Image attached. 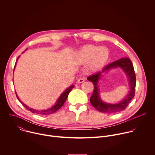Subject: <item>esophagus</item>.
Listing matches in <instances>:
<instances>
[{
    "mask_svg": "<svg viewBox=\"0 0 155 155\" xmlns=\"http://www.w3.org/2000/svg\"><path fill=\"white\" fill-rule=\"evenodd\" d=\"M84 81V80L83 79V78H78V80H77V83H83Z\"/></svg>",
    "mask_w": 155,
    "mask_h": 155,
    "instance_id": "34e87169",
    "label": "esophagus"
}]
</instances>
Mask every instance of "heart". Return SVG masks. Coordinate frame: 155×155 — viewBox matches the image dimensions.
<instances>
[{
    "label": "heart",
    "mask_w": 155,
    "mask_h": 155,
    "mask_svg": "<svg viewBox=\"0 0 155 155\" xmlns=\"http://www.w3.org/2000/svg\"><path fill=\"white\" fill-rule=\"evenodd\" d=\"M109 52L105 47H97L93 45L83 47L77 53L75 59L79 64H86L91 69H98L105 64Z\"/></svg>",
    "instance_id": "heart-1"
}]
</instances>
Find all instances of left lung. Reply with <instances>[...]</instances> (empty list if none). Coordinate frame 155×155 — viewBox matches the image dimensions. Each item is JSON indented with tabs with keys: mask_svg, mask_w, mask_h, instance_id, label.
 Here are the masks:
<instances>
[{
	"mask_svg": "<svg viewBox=\"0 0 155 155\" xmlns=\"http://www.w3.org/2000/svg\"><path fill=\"white\" fill-rule=\"evenodd\" d=\"M120 67L127 75L130 84V90L127 96L121 101L116 104L105 103L100 99L99 89L97 83L105 72L112 68ZM87 80L91 81L94 84V91L90 98L92 105L99 112L107 114H115L124 110L134 98L135 95L136 77L133 65L128 58H123L106 65L101 71H99L87 78Z\"/></svg>",
	"mask_w": 155,
	"mask_h": 155,
	"instance_id": "left-lung-1",
	"label": "left lung"
}]
</instances>
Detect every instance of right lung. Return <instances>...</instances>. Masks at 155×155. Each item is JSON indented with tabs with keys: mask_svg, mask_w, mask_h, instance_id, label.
I'll list each match as a JSON object with an SVG mask.
<instances>
[{
	"mask_svg": "<svg viewBox=\"0 0 155 155\" xmlns=\"http://www.w3.org/2000/svg\"><path fill=\"white\" fill-rule=\"evenodd\" d=\"M27 50V49H26ZM25 50V51H26ZM19 58V56H18V58H17V60L18 59V58ZM16 64L15 65V66H16ZM15 68H14V70H15ZM73 87H74V85H71V86H69V87H68L67 89H66L61 94V96H59V97L58 98V101H56V104L54 105H53L51 108H49L48 109H45V110H36V109H34V108H30L28 106H27L26 104H25L23 102L21 101L18 97V96H17V94L16 93V96L18 98V99L19 100V101L23 104V105L28 110H29L30 112H32V113H35V114H38V115H50V114H52L53 113H55L56 112H57L58 110L64 105V102H65L66 99H67L68 97V95L69 94V93L71 91V90L73 89Z\"/></svg>",
	"mask_w": 155,
	"mask_h": 155,
	"instance_id": "1",
	"label": "right lung"
}]
</instances>
